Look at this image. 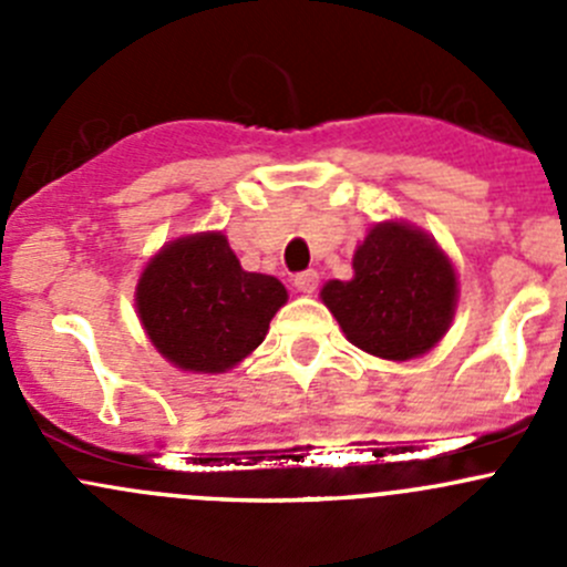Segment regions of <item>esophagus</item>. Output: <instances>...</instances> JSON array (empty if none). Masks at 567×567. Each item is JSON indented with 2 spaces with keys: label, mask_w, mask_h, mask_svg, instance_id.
Segmentation results:
<instances>
[{
  "label": "esophagus",
  "mask_w": 567,
  "mask_h": 567,
  "mask_svg": "<svg viewBox=\"0 0 567 567\" xmlns=\"http://www.w3.org/2000/svg\"><path fill=\"white\" fill-rule=\"evenodd\" d=\"M293 285H296V290H299V293H316V288H318V271H301V274H296L293 277Z\"/></svg>",
  "instance_id": "esophagus-1"
}]
</instances>
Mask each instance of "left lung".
<instances>
[{
	"label": "left lung",
	"mask_w": 567,
	"mask_h": 567,
	"mask_svg": "<svg viewBox=\"0 0 567 567\" xmlns=\"http://www.w3.org/2000/svg\"><path fill=\"white\" fill-rule=\"evenodd\" d=\"M320 299L353 346L409 362L447 334L458 282L450 257L427 233L381 221L353 251V279H331Z\"/></svg>",
	"instance_id": "8db88e82"
}]
</instances>
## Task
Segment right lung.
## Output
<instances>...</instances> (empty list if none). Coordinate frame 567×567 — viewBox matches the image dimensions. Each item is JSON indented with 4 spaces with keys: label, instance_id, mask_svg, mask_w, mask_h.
Listing matches in <instances>:
<instances>
[{
    "label": "right lung",
    "instance_id": "add662e5",
    "mask_svg": "<svg viewBox=\"0 0 567 567\" xmlns=\"http://www.w3.org/2000/svg\"><path fill=\"white\" fill-rule=\"evenodd\" d=\"M288 301L277 277L244 271L221 233L169 241L142 271L136 312L167 362L225 373L247 359Z\"/></svg>",
    "mask_w": 567,
    "mask_h": 567
}]
</instances>
